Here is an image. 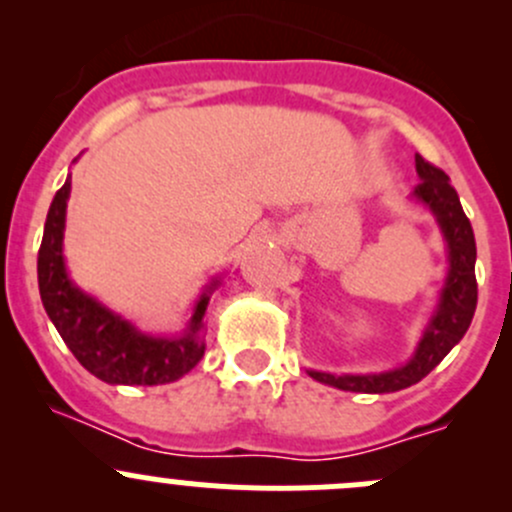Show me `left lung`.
<instances>
[{"instance_id": "left-lung-1", "label": "left lung", "mask_w": 512, "mask_h": 512, "mask_svg": "<svg viewBox=\"0 0 512 512\" xmlns=\"http://www.w3.org/2000/svg\"><path fill=\"white\" fill-rule=\"evenodd\" d=\"M416 173L421 183L414 188L416 203L426 205L436 218L448 247V275L446 285L438 297V307L431 322L423 329L414 356L404 366L381 374H324V371H309V376L322 384L334 386L342 391L356 394H391L406 386L418 384L426 374H431L443 356L451 352L463 334L471 327L473 312L478 304V282H476V237H473L471 220L466 218L458 200L456 188L441 168L431 165L416 153Z\"/></svg>"}]
</instances>
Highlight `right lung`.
<instances>
[{
	"mask_svg": "<svg viewBox=\"0 0 512 512\" xmlns=\"http://www.w3.org/2000/svg\"><path fill=\"white\" fill-rule=\"evenodd\" d=\"M71 193V180L61 185L51 200L44 223L39 260V294L46 314L54 322L71 354L96 379L106 384L126 386H158L170 384L188 374L205 354V309L210 294L220 285L213 280L203 289L193 307L188 329L178 337H151L133 327L128 319L118 317L91 294L81 292L71 282L64 262V227L66 200Z\"/></svg>",
	"mask_w": 512,
	"mask_h": 512,
	"instance_id": "add662e5",
	"label": "right lung"
}]
</instances>
